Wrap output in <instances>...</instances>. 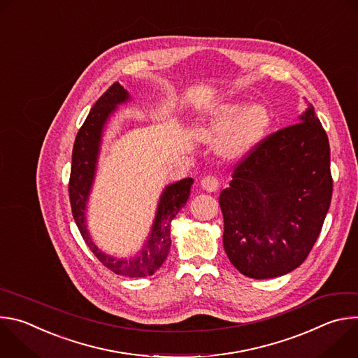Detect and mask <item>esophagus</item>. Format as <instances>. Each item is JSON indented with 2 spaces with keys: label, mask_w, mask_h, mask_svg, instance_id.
I'll return each mask as SVG.
<instances>
[{
  "label": "esophagus",
  "mask_w": 358,
  "mask_h": 358,
  "mask_svg": "<svg viewBox=\"0 0 358 358\" xmlns=\"http://www.w3.org/2000/svg\"><path fill=\"white\" fill-rule=\"evenodd\" d=\"M201 187H202V189H206V191H208V192H214V191H217V189L220 188V181H218V178L214 177V176L203 177V178L201 180Z\"/></svg>",
  "instance_id": "34e87169"
}]
</instances>
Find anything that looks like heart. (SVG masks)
Masks as SVG:
<instances>
[{
	"label": "heart",
	"mask_w": 358,
	"mask_h": 358,
	"mask_svg": "<svg viewBox=\"0 0 358 358\" xmlns=\"http://www.w3.org/2000/svg\"><path fill=\"white\" fill-rule=\"evenodd\" d=\"M272 124L266 105L248 100H232L215 108L199 130L202 138H214L224 133L218 150L227 159L243 157L257 148Z\"/></svg>",
	"instance_id": "obj_1"
}]
</instances>
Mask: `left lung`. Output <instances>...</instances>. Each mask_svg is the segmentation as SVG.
Wrapping results in <instances>:
<instances>
[{
  "instance_id": "left-lung-1",
  "label": "left lung",
  "mask_w": 358,
  "mask_h": 358,
  "mask_svg": "<svg viewBox=\"0 0 358 358\" xmlns=\"http://www.w3.org/2000/svg\"><path fill=\"white\" fill-rule=\"evenodd\" d=\"M331 192L329 138L309 103L299 123L261 141L220 195L231 264L252 279L294 271L319 238Z\"/></svg>"
}]
</instances>
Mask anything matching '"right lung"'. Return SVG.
<instances>
[{
    "label": "right lung",
    "instance_id": "add662e5",
    "mask_svg": "<svg viewBox=\"0 0 358 358\" xmlns=\"http://www.w3.org/2000/svg\"><path fill=\"white\" fill-rule=\"evenodd\" d=\"M131 97L129 92L119 83H113L90 109L85 123L78 131L72 151V169L69 180V198L73 220L80 231L89 249L94 257L108 269L116 275L127 278L151 276L166 261L171 246V221L185 206L189 196L192 178H182L169 184L157 203L156 218L152 221L151 231L140 250L130 258H117L99 249L93 242L86 225V207L93 187L97 160L100 152L101 137L105 126L117 108Z\"/></svg>",
    "mask_w": 358,
    "mask_h": 358
}]
</instances>
